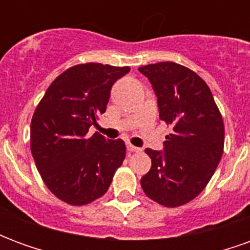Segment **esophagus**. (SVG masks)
Instances as JSON below:
<instances>
[{"mask_svg": "<svg viewBox=\"0 0 250 250\" xmlns=\"http://www.w3.org/2000/svg\"><path fill=\"white\" fill-rule=\"evenodd\" d=\"M127 150L131 152H139L141 151V148L139 147H135V146H132L131 143H127Z\"/></svg>", "mask_w": 250, "mask_h": 250, "instance_id": "obj_1", "label": "esophagus"}]
</instances>
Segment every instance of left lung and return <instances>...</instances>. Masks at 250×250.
<instances>
[{"label":"left lung","instance_id":"left-lung-1","mask_svg":"<svg viewBox=\"0 0 250 250\" xmlns=\"http://www.w3.org/2000/svg\"><path fill=\"white\" fill-rule=\"evenodd\" d=\"M158 98L159 118L173 132L163 151L146 148L150 171L141 186L166 208L190 202L209 184L224 152L225 128L208 84L186 66L162 62L139 68Z\"/></svg>","mask_w":250,"mask_h":250}]
</instances>
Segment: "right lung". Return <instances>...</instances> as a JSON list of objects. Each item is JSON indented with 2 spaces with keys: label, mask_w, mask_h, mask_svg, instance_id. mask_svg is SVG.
<instances>
[{
  "label": "right lung",
  "mask_w": 250,
  "mask_h": 250,
  "mask_svg": "<svg viewBox=\"0 0 250 250\" xmlns=\"http://www.w3.org/2000/svg\"><path fill=\"white\" fill-rule=\"evenodd\" d=\"M128 66L87 62L57 76L36 107L30 150L46 188L73 206L91 204L108 190L125 157L122 139L87 135L105 112L114 83Z\"/></svg>",
  "instance_id": "add662e5"
}]
</instances>
